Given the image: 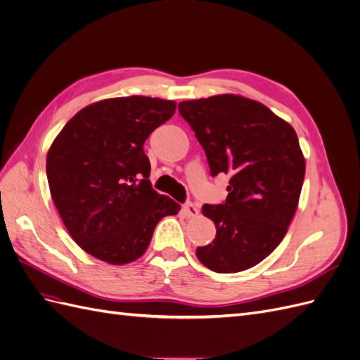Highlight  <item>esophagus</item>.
I'll return each instance as SVG.
<instances>
[{
    "label": "esophagus",
    "instance_id": "esophagus-1",
    "mask_svg": "<svg viewBox=\"0 0 360 360\" xmlns=\"http://www.w3.org/2000/svg\"><path fill=\"white\" fill-rule=\"evenodd\" d=\"M183 212H184V214H186L188 217H195V216H198V213H200V210L197 209V205L192 204V202L184 204L183 205Z\"/></svg>",
    "mask_w": 360,
    "mask_h": 360
}]
</instances>
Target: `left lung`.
<instances>
[{"mask_svg":"<svg viewBox=\"0 0 360 360\" xmlns=\"http://www.w3.org/2000/svg\"><path fill=\"white\" fill-rule=\"evenodd\" d=\"M209 160L212 176L230 174L225 204H204L214 240L197 248L217 274L254 267L274 252L296 213L304 158L296 130L269 108L238 94L180 102Z\"/></svg>","mask_w":360,"mask_h":360,"instance_id":"obj_1","label":"left lung"}]
</instances>
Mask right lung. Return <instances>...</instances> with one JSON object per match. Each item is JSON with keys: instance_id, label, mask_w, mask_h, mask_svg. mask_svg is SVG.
Instances as JSON below:
<instances>
[{"instance_id": "obj_1", "label": "right lung", "mask_w": 360, "mask_h": 360, "mask_svg": "<svg viewBox=\"0 0 360 360\" xmlns=\"http://www.w3.org/2000/svg\"><path fill=\"white\" fill-rule=\"evenodd\" d=\"M176 112V102L129 96L105 99L75 114L46 156L52 201L86 254L123 266L147 250L162 217L180 204L148 180L144 143Z\"/></svg>"}]
</instances>
